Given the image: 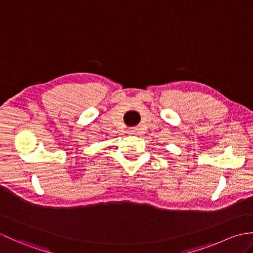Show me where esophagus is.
<instances>
[{"label": "esophagus", "instance_id": "esophagus-1", "mask_svg": "<svg viewBox=\"0 0 253 253\" xmlns=\"http://www.w3.org/2000/svg\"><path fill=\"white\" fill-rule=\"evenodd\" d=\"M128 133H129V135H138V129H130V130H128Z\"/></svg>", "mask_w": 253, "mask_h": 253}]
</instances>
